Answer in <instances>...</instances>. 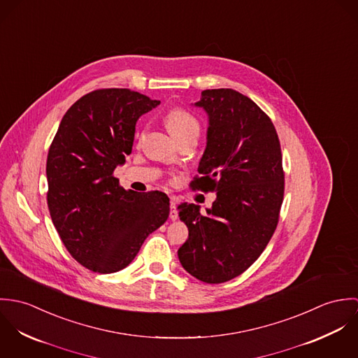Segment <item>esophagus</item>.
<instances>
[{
  "label": "esophagus",
  "mask_w": 358,
  "mask_h": 358,
  "mask_svg": "<svg viewBox=\"0 0 358 358\" xmlns=\"http://www.w3.org/2000/svg\"><path fill=\"white\" fill-rule=\"evenodd\" d=\"M169 208H171V212H169L171 220H176L178 219V210H176V201H175V199H171Z\"/></svg>",
  "instance_id": "34e87169"
}]
</instances>
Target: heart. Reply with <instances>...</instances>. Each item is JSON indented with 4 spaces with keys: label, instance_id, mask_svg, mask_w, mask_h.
<instances>
[{
    "label": "heart",
    "instance_id": "1",
    "mask_svg": "<svg viewBox=\"0 0 358 358\" xmlns=\"http://www.w3.org/2000/svg\"><path fill=\"white\" fill-rule=\"evenodd\" d=\"M165 124L169 134L176 139L187 134H199L200 122L197 118L183 108H173L165 117Z\"/></svg>",
    "mask_w": 358,
    "mask_h": 358
}]
</instances>
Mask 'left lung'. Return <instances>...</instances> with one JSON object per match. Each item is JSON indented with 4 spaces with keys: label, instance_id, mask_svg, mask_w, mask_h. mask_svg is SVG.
<instances>
[{
    "label": "left lung",
    "instance_id": "1",
    "mask_svg": "<svg viewBox=\"0 0 358 358\" xmlns=\"http://www.w3.org/2000/svg\"><path fill=\"white\" fill-rule=\"evenodd\" d=\"M196 107L208 117L206 145L192 187L215 192L206 215L178 206L189 238L179 248L183 268L220 284L244 273L263 252L278 222L284 197L280 141L270 118L233 90H206Z\"/></svg>",
    "mask_w": 358,
    "mask_h": 358
}]
</instances>
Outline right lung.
Here are the masks:
<instances>
[{
    "label": "right lung",
    "instance_id": "right-lung-1",
    "mask_svg": "<svg viewBox=\"0 0 358 358\" xmlns=\"http://www.w3.org/2000/svg\"><path fill=\"white\" fill-rule=\"evenodd\" d=\"M158 104L129 90L94 91L66 111L52 142V222L70 255L95 273L127 267L168 219L165 193L127 192L113 176L132 152L138 120Z\"/></svg>",
    "mask_w": 358,
    "mask_h": 358
}]
</instances>
